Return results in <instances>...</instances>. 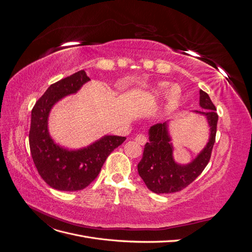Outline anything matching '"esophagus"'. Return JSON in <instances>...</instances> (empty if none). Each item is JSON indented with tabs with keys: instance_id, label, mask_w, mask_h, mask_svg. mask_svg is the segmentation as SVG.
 Here are the masks:
<instances>
[{
	"instance_id": "34e87169",
	"label": "esophagus",
	"mask_w": 252,
	"mask_h": 252,
	"mask_svg": "<svg viewBox=\"0 0 252 252\" xmlns=\"http://www.w3.org/2000/svg\"><path fill=\"white\" fill-rule=\"evenodd\" d=\"M135 142L138 143V144H140V145H145L147 143V136L145 135V134H142V133H140V134H138L135 136Z\"/></svg>"
}]
</instances>
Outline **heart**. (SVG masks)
Listing matches in <instances>:
<instances>
[{"mask_svg": "<svg viewBox=\"0 0 252 252\" xmlns=\"http://www.w3.org/2000/svg\"><path fill=\"white\" fill-rule=\"evenodd\" d=\"M168 83H159L156 87L152 88L148 94L152 97H159L162 96L166 91H167V95H166V107L168 109L174 108L177 106L181 100L182 96V90L178 85H173L169 87L168 89Z\"/></svg>", "mask_w": 252, "mask_h": 252, "instance_id": "b5f03b06", "label": "heart"}]
</instances>
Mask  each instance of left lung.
Masks as SVG:
<instances>
[{"label":"left lung","mask_w":252,"mask_h":252,"mask_svg":"<svg viewBox=\"0 0 252 252\" xmlns=\"http://www.w3.org/2000/svg\"><path fill=\"white\" fill-rule=\"evenodd\" d=\"M200 106L203 109L194 112L203 114L210 127L209 141L192 162L178 164L173 158V146L168 132V124H156L149 129V142L146 143L143 158L138 164L140 177L147 188L155 193L181 191L199 177L207 166L216 142L218 113L209 95L200 90Z\"/></svg>","instance_id":"left-lung-1"}]
</instances>
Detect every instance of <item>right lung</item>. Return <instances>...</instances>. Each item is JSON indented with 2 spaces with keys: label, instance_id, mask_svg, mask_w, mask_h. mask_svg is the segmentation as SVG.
Segmentation results:
<instances>
[{
  "label": "right lung",
  "instance_id": "1",
  "mask_svg": "<svg viewBox=\"0 0 252 252\" xmlns=\"http://www.w3.org/2000/svg\"><path fill=\"white\" fill-rule=\"evenodd\" d=\"M88 81L86 72L80 70L52 84L32 111L29 146L33 163L41 178L61 191L86 188L100 173L107 157L126 140L125 136L104 135L87 147L68 150L51 139L48 131L51 108L64 96L77 94Z\"/></svg>",
  "mask_w": 252,
  "mask_h": 252
}]
</instances>
